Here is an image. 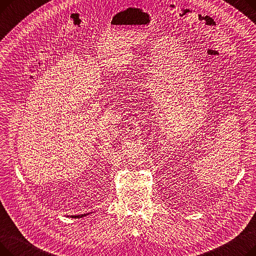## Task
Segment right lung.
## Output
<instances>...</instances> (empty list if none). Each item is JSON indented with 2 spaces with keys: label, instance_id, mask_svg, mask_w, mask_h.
Returning <instances> with one entry per match:
<instances>
[{
  "label": "right lung",
  "instance_id": "add662e5",
  "mask_svg": "<svg viewBox=\"0 0 256 256\" xmlns=\"http://www.w3.org/2000/svg\"><path fill=\"white\" fill-rule=\"evenodd\" d=\"M87 214H80V216H72V218H82L84 216H86Z\"/></svg>",
  "mask_w": 256,
  "mask_h": 256
}]
</instances>
